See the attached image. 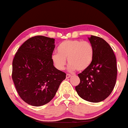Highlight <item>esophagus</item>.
I'll return each mask as SVG.
<instances>
[{
	"instance_id": "1",
	"label": "esophagus",
	"mask_w": 128,
	"mask_h": 128,
	"mask_svg": "<svg viewBox=\"0 0 128 128\" xmlns=\"http://www.w3.org/2000/svg\"><path fill=\"white\" fill-rule=\"evenodd\" d=\"M71 75H70V74H66V78L67 79H68V78H70V77H71Z\"/></svg>"
}]
</instances>
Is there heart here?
Segmentation results:
<instances>
[{"label":"heart","instance_id":"b5f03b06","mask_svg":"<svg viewBox=\"0 0 128 128\" xmlns=\"http://www.w3.org/2000/svg\"><path fill=\"white\" fill-rule=\"evenodd\" d=\"M58 53L52 54L51 59L58 70H62L69 63L68 70L73 72L84 71L90 67L94 58V49L88 42L79 40H66L58 46Z\"/></svg>","mask_w":128,"mask_h":128}]
</instances>
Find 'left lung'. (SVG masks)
Instances as JSON below:
<instances>
[{"mask_svg":"<svg viewBox=\"0 0 128 128\" xmlns=\"http://www.w3.org/2000/svg\"><path fill=\"white\" fill-rule=\"evenodd\" d=\"M94 49L90 67L78 74L80 83L75 90L82 99L90 102L103 101L110 96L117 79L116 56L106 41L99 36L88 38Z\"/></svg>","mask_w":128,"mask_h":128,"instance_id":"1","label":"left lung"}]
</instances>
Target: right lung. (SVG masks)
<instances>
[{
  "label": "right lung",
  "instance_id": "add662e5",
  "mask_svg": "<svg viewBox=\"0 0 128 128\" xmlns=\"http://www.w3.org/2000/svg\"><path fill=\"white\" fill-rule=\"evenodd\" d=\"M55 47V39L38 36L26 40L16 52L12 78L19 96L29 105L49 103L66 79L51 59Z\"/></svg>",
  "mask_w": 128,
  "mask_h": 128
}]
</instances>
